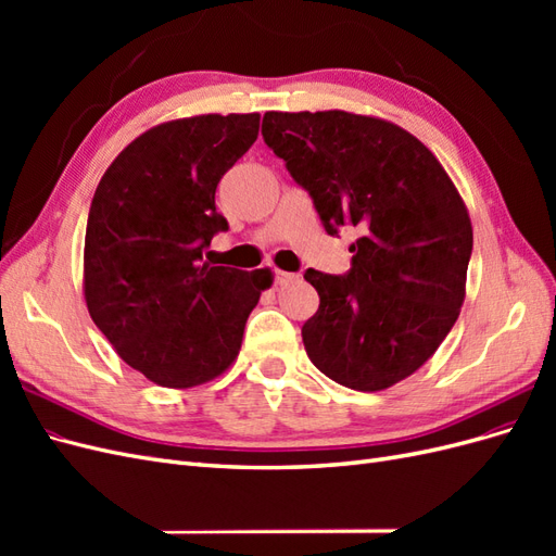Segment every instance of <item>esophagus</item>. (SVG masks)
<instances>
[{
    "mask_svg": "<svg viewBox=\"0 0 556 556\" xmlns=\"http://www.w3.org/2000/svg\"><path fill=\"white\" fill-rule=\"evenodd\" d=\"M274 278H276V285H288V282H292L296 276L290 274V271H280V268H278V271L274 274Z\"/></svg>",
    "mask_w": 556,
    "mask_h": 556,
    "instance_id": "34e87169",
    "label": "esophagus"
}]
</instances>
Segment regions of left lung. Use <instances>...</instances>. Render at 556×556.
<instances>
[{
	"mask_svg": "<svg viewBox=\"0 0 556 556\" xmlns=\"http://www.w3.org/2000/svg\"><path fill=\"white\" fill-rule=\"evenodd\" d=\"M266 146L308 190L327 233L355 227L352 268L304 278L319 308L301 327L333 382L380 392L413 376L457 323L473 227L431 150L403 127L348 111H268Z\"/></svg>",
	"mask_w": 556,
	"mask_h": 556,
	"instance_id": "left-lung-1",
	"label": "left lung"
}]
</instances>
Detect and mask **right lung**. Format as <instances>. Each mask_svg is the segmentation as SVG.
I'll return each instance as SVG.
<instances>
[{
	"mask_svg": "<svg viewBox=\"0 0 556 556\" xmlns=\"http://www.w3.org/2000/svg\"><path fill=\"white\" fill-rule=\"evenodd\" d=\"M260 113H208L150 127L97 185L83 250L90 317L123 362L172 390L204 384L239 357L271 268L201 262L229 225L215 188L257 141Z\"/></svg>",
	"mask_w": 556,
	"mask_h": 556,
	"instance_id": "right-lung-1",
	"label": "right lung"
}]
</instances>
